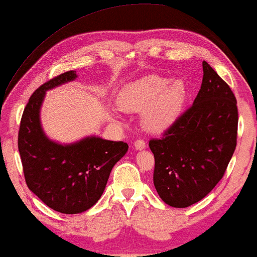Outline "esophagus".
Masks as SVG:
<instances>
[{
  "instance_id": "esophagus-1",
  "label": "esophagus",
  "mask_w": 257,
  "mask_h": 257,
  "mask_svg": "<svg viewBox=\"0 0 257 257\" xmlns=\"http://www.w3.org/2000/svg\"><path fill=\"white\" fill-rule=\"evenodd\" d=\"M146 142H144L143 140H136L135 142H134V147H135L136 150H143L144 148H146Z\"/></svg>"
}]
</instances>
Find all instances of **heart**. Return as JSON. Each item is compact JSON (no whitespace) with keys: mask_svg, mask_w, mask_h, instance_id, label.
<instances>
[{"mask_svg":"<svg viewBox=\"0 0 257 257\" xmlns=\"http://www.w3.org/2000/svg\"><path fill=\"white\" fill-rule=\"evenodd\" d=\"M185 100V86L160 75H147L130 82L122 91L118 103L123 110L143 111V125L150 132H162L175 121Z\"/></svg>","mask_w":257,"mask_h":257,"instance_id":"obj_1","label":"heart"}]
</instances>
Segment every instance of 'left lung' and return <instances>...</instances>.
<instances>
[{"mask_svg": "<svg viewBox=\"0 0 257 257\" xmlns=\"http://www.w3.org/2000/svg\"><path fill=\"white\" fill-rule=\"evenodd\" d=\"M201 87L193 104L150 140L154 185L161 199L184 208L205 198L225 175L236 147L237 106L232 89L202 61Z\"/></svg>", "mask_w": 257, "mask_h": 257, "instance_id": "1", "label": "left lung"}]
</instances>
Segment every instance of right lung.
Here are the masks:
<instances>
[{
    "instance_id": "add662e5",
    "label": "right lung",
    "mask_w": 257,
    "mask_h": 257,
    "mask_svg": "<svg viewBox=\"0 0 257 257\" xmlns=\"http://www.w3.org/2000/svg\"><path fill=\"white\" fill-rule=\"evenodd\" d=\"M77 77L75 71L65 72L36 89L24 108L19 132L28 187L46 206L64 214H78L95 205L111 169L128 151V144L122 141L88 136L60 144L45 135L39 117L45 92Z\"/></svg>"
}]
</instances>
